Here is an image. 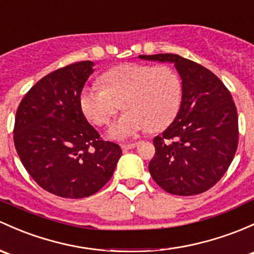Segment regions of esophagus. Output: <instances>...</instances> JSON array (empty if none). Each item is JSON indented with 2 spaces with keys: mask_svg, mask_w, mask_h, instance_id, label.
Returning a JSON list of instances; mask_svg holds the SVG:
<instances>
[{
  "mask_svg": "<svg viewBox=\"0 0 254 254\" xmlns=\"http://www.w3.org/2000/svg\"><path fill=\"white\" fill-rule=\"evenodd\" d=\"M136 146H137V142H131V143H123V145H122V149H124V151H127V149H131V148H135Z\"/></svg>",
  "mask_w": 254,
  "mask_h": 254,
  "instance_id": "34e87169",
  "label": "esophagus"
}]
</instances>
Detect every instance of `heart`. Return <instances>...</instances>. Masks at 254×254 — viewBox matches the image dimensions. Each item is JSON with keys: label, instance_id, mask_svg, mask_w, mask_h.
<instances>
[{"label": "heart", "instance_id": "1", "mask_svg": "<svg viewBox=\"0 0 254 254\" xmlns=\"http://www.w3.org/2000/svg\"><path fill=\"white\" fill-rule=\"evenodd\" d=\"M102 86H85L80 91L82 113L103 127L120 106L127 111L109 129V135L127 140L145 130L162 131L178 116L183 101V81L170 66L125 63L109 69L100 79Z\"/></svg>", "mask_w": 254, "mask_h": 254}]
</instances>
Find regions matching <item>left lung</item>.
<instances>
[{
  "label": "left lung",
  "mask_w": 254,
  "mask_h": 254,
  "mask_svg": "<svg viewBox=\"0 0 254 254\" xmlns=\"http://www.w3.org/2000/svg\"><path fill=\"white\" fill-rule=\"evenodd\" d=\"M174 63L183 79V101L174 122L153 138L148 164L152 179L165 192L192 196L215 185L233 162L239 143V118L228 87L193 61L179 55L138 56Z\"/></svg>",
  "instance_id": "1"
}]
</instances>
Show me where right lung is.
Listing matches in <instances>:
<instances>
[{
  "mask_svg": "<svg viewBox=\"0 0 254 254\" xmlns=\"http://www.w3.org/2000/svg\"><path fill=\"white\" fill-rule=\"evenodd\" d=\"M91 61L47 74L21 100L15 113L14 146L26 172L44 190L84 198L111 180L122 148L105 141L79 105L91 75Z\"/></svg>",
  "mask_w": 254,
  "mask_h": 254,
  "instance_id": "obj_1",
  "label": "right lung"
}]
</instances>
